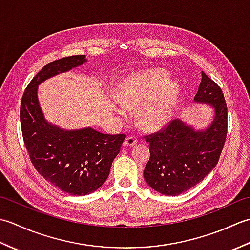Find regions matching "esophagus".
Returning a JSON list of instances; mask_svg holds the SVG:
<instances>
[{"label":"esophagus","mask_w":250,"mask_h":250,"mask_svg":"<svg viewBox=\"0 0 250 250\" xmlns=\"http://www.w3.org/2000/svg\"><path fill=\"white\" fill-rule=\"evenodd\" d=\"M135 144H136V140L134 139L133 136H128L124 142L125 147H132V146H134Z\"/></svg>","instance_id":"1"}]
</instances>
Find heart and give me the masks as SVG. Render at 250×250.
Here are the masks:
<instances>
[{
	"label": "heart",
	"mask_w": 250,
	"mask_h": 250,
	"mask_svg": "<svg viewBox=\"0 0 250 250\" xmlns=\"http://www.w3.org/2000/svg\"><path fill=\"white\" fill-rule=\"evenodd\" d=\"M167 79V71L150 68L132 73L120 83L117 92L118 102L126 109L141 107L137 119L143 128L158 129L171 117L177 103L180 84L176 79Z\"/></svg>",
	"instance_id": "1"
}]
</instances>
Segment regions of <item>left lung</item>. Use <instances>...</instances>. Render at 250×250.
Returning <instances> with one entry per match:
<instances>
[{"mask_svg": "<svg viewBox=\"0 0 250 250\" xmlns=\"http://www.w3.org/2000/svg\"><path fill=\"white\" fill-rule=\"evenodd\" d=\"M194 102L214 110V119L207 128L198 130L175 119L161 132L146 136L150 158L144 178L161 194L175 196L185 192L202 182L218 163L227 136V104L218 84L204 72Z\"/></svg>", "mask_w": 250, "mask_h": 250, "instance_id": "obj_1", "label": "left lung"}]
</instances>
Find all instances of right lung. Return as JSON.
Here are the masks:
<instances>
[{"mask_svg":"<svg viewBox=\"0 0 250 250\" xmlns=\"http://www.w3.org/2000/svg\"><path fill=\"white\" fill-rule=\"evenodd\" d=\"M86 62L82 55L45 65L26 87L20 106L24 145L34 167L51 185L72 195L90 194L105 183L125 139V134H103L90 126L65 130L45 119L37 97L40 84Z\"/></svg>","mask_w":250,"mask_h":250,"instance_id":"add662e5","label":"right lung"}]
</instances>
